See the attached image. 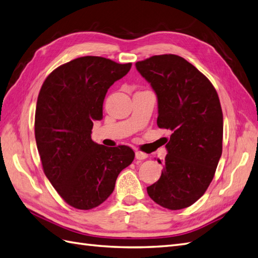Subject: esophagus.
<instances>
[{
    "instance_id": "obj_1",
    "label": "esophagus",
    "mask_w": 258,
    "mask_h": 258,
    "mask_svg": "<svg viewBox=\"0 0 258 258\" xmlns=\"http://www.w3.org/2000/svg\"><path fill=\"white\" fill-rule=\"evenodd\" d=\"M148 158L147 153H143L141 151H137L136 152V159L137 160H146Z\"/></svg>"
}]
</instances>
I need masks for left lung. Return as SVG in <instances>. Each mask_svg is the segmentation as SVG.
Listing matches in <instances>:
<instances>
[{"mask_svg":"<svg viewBox=\"0 0 258 258\" xmlns=\"http://www.w3.org/2000/svg\"><path fill=\"white\" fill-rule=\"evenodd\" d=\"M158 96L159 128L172 131L161 177L147 188L169 210L191 206L215 176L222 154L223 115L211 82L176 54L153 55L136 63Z\"/></svg>","mask_w":258,"mask_h":258,"instance_id":"1","label":"left lung"}]
</instances>
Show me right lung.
Returning <instances> with one entry per match:
<instances>
[{
  "label": "right lung",
  "mask_w": 258,
  "mask_h": 258,
  "mask_svg": "<svg viewBox=\"0 0 258 258\" xmlns=\"http://www.w3.org/2000/svg\"><path fill=\"white\" fill-rule=\"evenodd\" d=\"M131 66L81 56L56 68L40 89L35 138L43 172L61 198L77 209L103 204L119 173L135 159L127 146L108 148L91 138L93 121L103 119L106 93Z\"/></svg>",
  "instance_id": "obj_1"
}]
</instances>
